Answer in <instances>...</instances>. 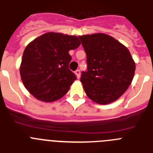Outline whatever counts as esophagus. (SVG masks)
Instances as JSON below:
<instances>
[{"mask_svg":"<svg viewBox=\"0 0 153 153\" xmlns=\"http://www.w3.org/2000/svg\"><path fill=\"white\" fill-rule=\"evenodd\" d=\"M75 75H76V77H77V78H80V71L79 70H76V71H75Z\"/></svg>","mask_w":153,"mask_h":153,"instance_id":"1","label":"esophagus"}]
</instances>
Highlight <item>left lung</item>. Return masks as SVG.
Listing matches in <instances>:
<instances>
[{
  "label": "left lung",
  "mask_w": 153,
  "mask_h": 153,
  "mask_svg": "<svg viewBox=\"0 0 153 153\" xmlns=\"http://www.w3.org/2000/svg\"><path fill=\"white\" fill-rule=\"evenodd\" d=\"M87 55L88 71L81 82L87 96L99 104L123 95L133 79L136 63L124 45L107 34L78 36Z\"/></svg>",
  "instance_id": "obj_1"
}]
</instances>
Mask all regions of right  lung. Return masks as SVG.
Listing matches in <instances>:
<instances>
[{
  "mask_svg": "<svg viewBox=\"0 0 153 153\" xmlns=\"http://www.w3.org/2000/svg\"><path fill=\"white\" fill-rule=\"evenodd\" d=\"M76 36L49 32L26 46L20 66L23 85L42 102H53L68 91L76 77L68 68V52L80 46Z\"/></svg>",
  "mask_w": 153,
  "mask_h": 153,
  "instance_id": "obj_1",
  "label": "right lung"
}]
</instances>
